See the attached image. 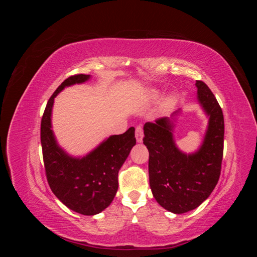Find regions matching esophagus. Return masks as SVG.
<instances>
[{"label":"esophagus","instance_id":"1","mask_svg":"<svg viewBox=\"0 0 257 257\" xmlns=\"http://www.w3.org/2000/svg\"><path fill=\"white\" fill-rule=\"evenodd\" d=\"M144 138V131L142 126H137L136 127V141L137 143H142Z\"/></svg>","mask_w":257,"mask_h":257}]
</instances>
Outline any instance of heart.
Here are the masks:
<instances>
[{"mask_svg":"<svg viewBox=\"0 0 257 257\" xmlns=\"http://www.w3.org/2000/svg\"><path fill=\"white\" fill-rule=\"evenodd\" d=\"M154 97H157V94H154Z\"/></svg>","mask_w":257,"mask_h":257,"instance_id":"1","label":"heart"}]
</instances>
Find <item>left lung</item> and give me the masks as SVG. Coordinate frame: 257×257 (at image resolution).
<instances>
[{
	"instance_id": "obj_1",
	"label": "left lung",
	"mask_w": 257,
	"mask_h": 257,
	"mask_svg": "<svg viewBox=\"0 0 257 257\" xmlns=\"http://www.w3.org/2000/svg\"><path fill=\"white\" fill-rule=\"evenodd\" d=\"M197 99L209 116L203 145L195 153L177 148L173 118L144 125V145L149 151V181L158 203L173 213H185L205 201L219 181L224 148V116L208 85L196 80Z\"/></svg>"
}]
</instances>
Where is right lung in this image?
<instances>
[{"instance_id": "add662e5", "label": "right lung", "mask_w": 257, "mask_h": 257, "mask_svg": "<svg viewBox=\"0 0 257 257\" xmlns=\"http://www.w3.org/2000/svg\"><path fill=\"white\" fill-rule=\"evenodd\" d=\"M90 75H74L59 85L49 98L42 118L41 143L46 177L62 203L75 212L94 215L111 204L118 190V173L136 145L135 128L108 137L83 158H73L59 147L51 130L52 106L65 87L82 83Z\"/></svg>"}]
</instances>
